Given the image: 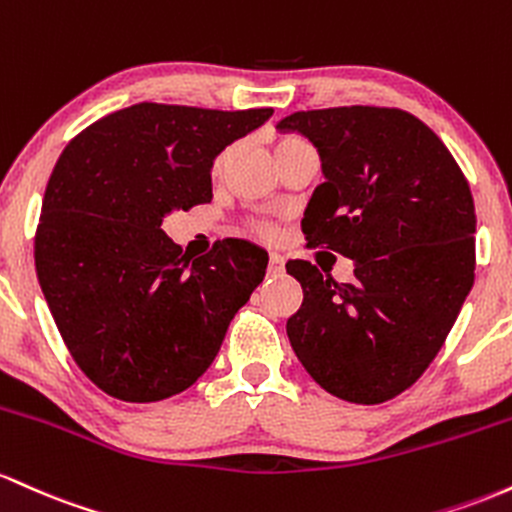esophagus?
Wrapping results in <instances>:
<instances>
[{
    "label": "esophagus",
    "mask_w": 512,
    "mask_h": 512,
    "mask_svg": "<svg viewBox=\"0 0 512 512\" xmlns=\"http://www.w3.org/2000/svg\"><path fill=\"white\" fill-rule=\"evenodd\" d=\"M283 271H285V258L278 254H271V258H268V275H271V278H278V275H283Z\"/></svg>",
    "instance_id": "esophagus-1"
}]
</instances>
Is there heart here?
<instances>
[{"instance_id": "1", "label": "heart", "mask_w": 512, "mask_h": 512, "mask_svg": "<svg viewBox=\"0 0 512 512\" xmlns=\"http://www.w3.org/2000/svg\"><path fill=\"white\" fill-rule=\"evenodd\" d=\"M300 147H307V142H302L300 137H292V135H283V137H275L273 142V149H275V159H285L287 154H292L295 149ZM229 157H232V147L222 149L220 154H217L215 159H212V176H220L222 171L227 169L229 164ZM254 229L258 234H263V237H273V227L271 225H263V222H256Z\"/></svg>"}]
</instances>
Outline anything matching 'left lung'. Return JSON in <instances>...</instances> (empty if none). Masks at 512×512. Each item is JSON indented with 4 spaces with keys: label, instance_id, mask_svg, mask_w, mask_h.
Instances as JSON below:
<instances>
[{
    "label": "left lung",
    "instance_id": "1",
    "mask_svg": "<svg viewBox=\"0 0 512 512\" xmlns=\"http://www.w3.org/2000/svg\"><path fill=\"white\" fill-rule=\"evenodd\" d=\"M278 130L307 137L326 176L304 210L307 246L355 261L350 283L287 261L304 292L290 346L329 394L382 404L428 370L474 285L469 183L440 137L399 108L297 111Z\"/></svg>",
    "mask_w": 512,
    "mask_h": 512
}]
</instances>
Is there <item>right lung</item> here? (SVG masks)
Wrapping results in <instances>:
<instances>
[{"label": "right lung", "mask_w": 512, "mask_h": 512, "mask_svg": "<svg viewBox=\"0 0 512 512\" xmlns=\"http://www.w3.org/2000/svg\"><path fill=\"white\" fill-rule=\"evenodd\" d=\"M273 108L135 103L79 132L57 159L36 229V273L67 350L101 392L132 404L208 370L268 254L222 239L188 258L164 217L212 200V159Z\"/></svg>", "instance_id": "right-lung-1"}]
</instances>
